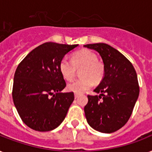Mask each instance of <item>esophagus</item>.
<instances>
[{"instance_id": "esophagus-1", "label": "esophagus", "mask_w": 152, "mask_h": 152, "mask_svg": "<svg viewBox=\"0 0 152 152\" xmlns=\"http://www.w3.org/2000/svg\"><path fill=\"white\" fill-rule=\"evenodd\" d=\"M79 95H80V94H77V93H75V98H76V99H77V98L79 97Z\"/></svg>"}]
</instances>
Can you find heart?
Segmentation results:
<instances>
[{"instance_id":"heart-1","label":"heart","mask_w":152,"mask_h":152,"mask_svg":"<svg viewBox=\"0 0 152 152\" xmlns=\"http://www.w3.org/2000/svg\"><path fill=\"white\" fill-rule=\"evenodd\" d=\"M82 78L70 83L67 89L72 92L80 94L89 90L93 85V81L98 83L102 80L105 75V66L102 62L98 61L96 53L90 50L83 49L76 51L72 55L71 61L63 57L59 64L61 74L64 80L72 81L76 76V69H80Z\"/></svg>"}]
</instances>
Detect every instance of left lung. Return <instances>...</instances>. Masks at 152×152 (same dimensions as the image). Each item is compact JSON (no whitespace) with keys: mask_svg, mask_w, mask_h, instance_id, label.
Segmentation results:
<instances>
[{"mask_svg":"<svg viewBox=\"0 0 152 152\" xmlns=\"http://www.w3.org/2000/svg\"><path fill=\"white\" fill-rule=\"evenodd\" d=\"M84 46L97 51L105 66V76L94 90L100 95H88L86 118L91 127L99 132H115L127 123L139 96L137 72L122 53L107 44Z\"/></svg>","mask_w":152,"mask_h":152,"instance_id":"left-lung-1","label":"left lung"}]
</instances>
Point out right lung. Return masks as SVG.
<instances>
[{
	"instance_id": "1",
	"label": "right lung",
	"mask_w": 152,
	"mask_h": 152,
	"mask_svg": "<svg viewBox=\"0 0 152 152\" xmlns=\"http://www.w3.org/2000/svg\"><path fill=\"white\" fill-rule=\"evenodd\" d=\"M78 45L45 42L28 53L14 75L12 99L22 121L32 129L47 132L64 121L73 92H61L66 83L59 64Z\"/></svg>"
}]
</instances>
